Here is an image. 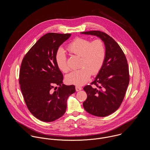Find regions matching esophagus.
Returning a JSON list of instances; mask_svg holds the SVG:
<instances>
[{"label": "esophagus", "mask_w": 150, "mask_h": 150, "mask_svg": "<svg viewBox=\"0 0 150 150\" xmlns=\"http://www.w3.org/2000/svg\"><path fill=\"white\" fill-rule=\"evenodd\" d=\"M82 89V88L79 86H76V91H81Z\"/></svg>", "instance_id": "34e87169"}]
</instances>
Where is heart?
Listing matches in <instances>:
<instances>
[{"mask_svg": "<svg viewBox=\"0 0 150 150\" xmlns=\"http://www.w3.org/2000/svg\"><path fill=\"white\" fill-rule=\"evenodd\" d=\"M67 50L81 57V68L72 71L66 76L68 83L77 86L85 84L89 80L91 74L98 73L103 67L106 56L105 44L100 39L91 42L85 38H79L68 45ZM55 62L61 71L67 72L69 70L67 58L62 48H59L57 51Z\"/></svg>", "mask_w": 150, "mask_h": 150, "instance_id": "1", "label": "heart"}]
</instances>
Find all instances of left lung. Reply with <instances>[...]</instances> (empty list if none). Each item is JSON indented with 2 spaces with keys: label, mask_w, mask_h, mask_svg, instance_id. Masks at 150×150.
Wrapping results in <instances>:
<instances>
[{
  "label": "left lung",
  "mask_w": 150,
  "mask_h": 150,
  "mask_svg": "<svg viewBox=\"0 0 150 150\" xmlns=\"http://www.w3.org/2000/svg\"><path fill=\"white\" fill-rule=\"evenodd\" d=\"M81 33L96 36L106 45L105 61L91 83L94 86L83 88L87 94L84 109L95 116L106 117L115 112L123 101L129 83L128 62L118 44L106 33L92 30Z\"/></svg>",
  "instance_id": "1"
}]
</instances>
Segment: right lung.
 Returning <instances> with one entry per match:
<instances>
[{
	"label": "right lung",
	"instance_id": "right-lung-1",
	"mask_svg": "<svg viewBox=\"0 0 150 150\" xmlns=\"http://www.w3.org/2000/svg\"><path fill=\"white\" fill-rule=\"evenodd\" d=\"M70 36L69 33L44 35L22 61L19 83L24 100L29 111L44 122L61 117L68 97L76 92L74 85L63 84V74L55 62L59 46Z\"/></svg>",
	"mask_w": 150,
	"mask_h": 150
}]
</instances>
